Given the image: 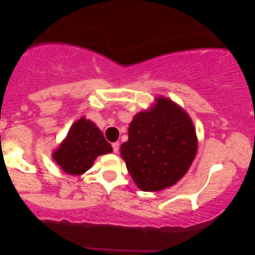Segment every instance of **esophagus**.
Instances as JSON below:
<instances>
[{"label":"esophagus","instance_id":"1","mask_svg":"<svg viewBox=\"0 0 255 255\" xmlns=\"http://www.w3.org/2000/svg\"><path fill=\"white\" fill-rule=\"evenodd\" d=\"M112 149H114V153H119V150H120V144L117 143H112Z\"/></svg>","mask_w":255,"mask_h":255}]
</instances>
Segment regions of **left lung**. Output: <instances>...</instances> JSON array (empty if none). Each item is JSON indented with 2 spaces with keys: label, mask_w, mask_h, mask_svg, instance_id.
<instances>
[{
  "label": "left lung",
  "mask_w": 255,
  "mask_h": 255,
  "mask_svg": "<svg viewBox=\"0 0 255 255\" xmlns=\"http://www.w3.org/2000/svg\"><path fill=\"white\" fill-rule=\"evenodd\" d=\"M194 126L184 110L158 98L149 111L139 112L129 126L121 157L143 191H158L179 181L197 154Z\"/></svg>",
  "instance_id": "8db88e82"
}]
</instances>
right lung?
I'll return each mask as SVG.
<instances>
[{
	"label": "right lung",
	"mask_w": 255,
	"mask_h": 255,
	"mask_svg": "<svg viewBox=\"0 0 255 255\" xmlns=\"http://www.w3.org/2000/svg\"><path fill=\"white\" fill-rule=\"evenodd\" d=\"M111 152V144L102 131L83 117L71 126L66 139L53 153V159L66 173L82 175L92 167L98 155Z\"/></svg>",
	"instance_id": "add662e5"
}]
</instances>
